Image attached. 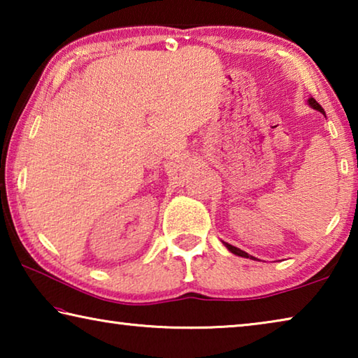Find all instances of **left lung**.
Returning a JSON list of instances; mask_svg holds the SVG:
<instances>
[{
  "mask_svg": "<svg viewBox=\"0 0 358 358\" xmlns=\"http://www.w3.org/2000/svg\"><path fill=\"white\" fill-rule=\"evenodd\" d=\"M308 102H310V106L313 107V108H316V110H319V112H322L324 115H325V112H324V108L322 107H320V104H319V102L316 101V99H314V98H310V99H308ZM224 245H226V248H227V250L230 251V252H234L235 254V256H241V257H246V259H254L252 256H250V254H248V252H245V251H241V250H238V248H235V246H232V245H229V243H224Z\"/></svg>",
  "mask_w": 358,
  "mask_h": 358,
  "instance_id": "1",
  "label": "left lung"
}]
</instances>
